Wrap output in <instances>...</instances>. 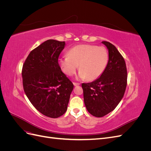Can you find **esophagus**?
I'll list each match as a JSON object with an SVG mask.
<instances>
[{
    "instance_id": "obj_1",
    "label": "esophagus",
    "mask_w": 151,
    "mask_h": 151,
    "mask_svg": "<svg viewBox=\"0 0 151 151\" xmlns=\"http://www.w3.org/2000/svg\"><path fill=\"white\" fill-rule=\"evenodd\" d=\"M73 84H74V86L80 85V84H79V83H73Z\"/></svg>"
}]
</instances>
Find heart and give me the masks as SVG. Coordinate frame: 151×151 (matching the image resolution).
<instances>
[{"instance_id":"1","label":"heart","mask_w":151,"mask_h":151,"mask_svg":"<svg viewBox=\"0 0 151 151\" xmlns=\"http://www.w3.org/2000/svg\"><path fill=\"white\" fill-rule=\"evenodd\" d=\"M108 59V52L104 47L79 45L68 50V55L59 58L58 64L68 76L74 74L79 65L77 78L92 81L103 74Z\"/></svg>"}]
</instances>
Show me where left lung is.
I'll return each instance as SVG.
<instances>
[{"label":"left lung","instance_id":"8db88e82","mask_svg":"<svg viewBox=\"0 0 151 151\" xmlns=\"http://www.w3.org/2000/svg\"><path fill=\"white\" fill-rule=\"evenodd\" d=\"M102 43L108 50L106 68L97 79L82 84L87 110L96 117H103L115 109L124 95L127 80L124 58L113 45Z\"/></svg>","mask_w":151,"mask_h":151}]
</instances>
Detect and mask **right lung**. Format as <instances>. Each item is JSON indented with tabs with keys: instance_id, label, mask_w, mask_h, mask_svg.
<instances>
[{
	"instance_id": "right-lung-1",
	"label": "right lung",
	"mask_w": 151,
	"mask_h": 151,
	"mask_svg": "<svg viewBox=\"0 0 151 151\" xmlns=\"http://www.w3.org/2000/svg\"><path fill=\"white\" fill-rule=\"evenodd\" d=\"M65 46V42L48 40L32 50L22 67L26 96L38 111L52 118L65 113L74 88L58 62Z\"/></svg>"
}]
</instances>
